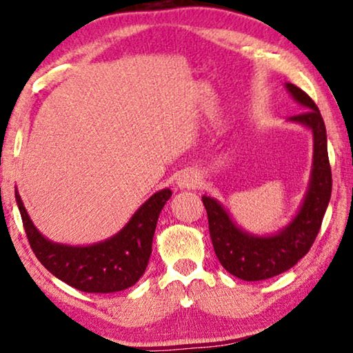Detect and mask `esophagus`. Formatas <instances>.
<instances>
[{
    "instance_id": "34e87169",
    "label": "esophagus",
    "mask_w": 353,
    "mask_h": 353,
    "mask_svg": "<svg viewBox=\"0 0 353 353\" xmlns=\"http://www.w3.org/2000/svg\"><path fill=\"white\" fill-rule=\"evenodd\" d=\"M176 183H177V187H181V188H194V187H198L199 179L196 174H193V172H182V174L177 177Z\"/></svg>"
}]
</instances>
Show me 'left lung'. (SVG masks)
Masks as SVG:
<instances>
[{
    "instance_id": "8db88e82",
    "label": "left lung",
    "mask_w": 353,
    "mask_h": 353,
    "mask_svg": "<svg viewBox=\"0 0 353 353\" xmlns=\"http://www.w3.org/2000/svg\"><path fill=\"white\" fill-rule=\"evenodd\" d=\"M288 91L303 106V113L290 117L312 130L314 161L310 190L300 212L288 228L272 237H254L240 231L215 199L203 196L209 232L220 264L243 281H261L289 270L311 250L322 226L332 196V166L327 150V130L317 105L305 91L286 83Z\"/></svg>"
}]
</instances>
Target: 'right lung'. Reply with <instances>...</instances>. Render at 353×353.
<instances>
[{"label":"right lung","instance_id":"1","mask_svg":"<svg viewBox=\"0 0 353 353\" xmlns=\"http://www.w3.org/2000/svg\"><path fill=\"white\" fill-rule=\"evenodd\" d=\"M171 194L170 188L152 194L119 234L91 247L50 242L32 225L17 192L15 201L31 250L50 273L81 292L110 294L133 286L143 276L152 253L157 220Z\"/></svg>","mask_w":353,"mask_h":353}]
</instances>
